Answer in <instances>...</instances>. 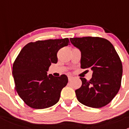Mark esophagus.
Returning a JSON list of instances; mask_svg holds the SVG:
<instances>
[{
    "instance_id": "34e87169",
    "label": "esophagus",
    "mask_w": 129,
    "mask_h": 129,
    "mask_svg": "<svg viewBox=\"0 0 129 129\" xmlns=\"http://www.w3.org/2000/svg\"><path fill=\"white\" fill-rule=\"evenodd\" d=\"M73 77H72V76H68V79H69V81H71V80H72V79H73Z\"/></svg>"
}]
</instances>
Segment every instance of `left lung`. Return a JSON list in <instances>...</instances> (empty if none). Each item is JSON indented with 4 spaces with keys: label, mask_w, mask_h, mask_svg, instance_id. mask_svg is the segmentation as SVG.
I'll return each mask as SVG.
<instances>
[{
    "label": "left lung",
    "mask_w": 129,
    "mask_h": 129,
    "mask_svg": "<svg viewBox=\"0 0 129 129\" xmlns=\"http://www.w3.org/2000/svg\"><path fill=\"white\" fill-rule=\"evenodd\" d=\"M71 43L81 52L80 67L93 71L90 80L80 77L82 86L75 90L82 104L101 108L111 102L119 92L122 76L120 58L112 44L98 37L71 38Z\"/></svg>",
    "instance_id": "obj_1"
}]
</instances>
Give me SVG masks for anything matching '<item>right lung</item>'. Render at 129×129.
Listing matches in <instances>:
<instances>
[{"label":"right lung","mask_w":129,"mask_h":129,"mask_svg":"<svg viewBox=\"0 0 129 129\" xmlns=\"http://www.w3.org/2000/svg\"><path fill=\"white\" fill-rule=\"evenodd\" d=\"M68 38L38 40L25 45L13 64L15 89L28 106L43 109L58 102L61 91L68 82L67 75H47L51 63L58 60L57 54L68 45Z\"/></svg>","instance_id":"1"}]
</instances>
